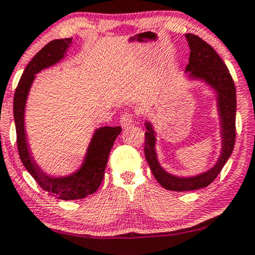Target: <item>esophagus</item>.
<instances>
[{
    "label": "esophagus",
    "instance_id": "esophagus-1",
    "mask_svg": "<svg viewBox=\"0 0 255 255\" xmlns=\"http://www.w3.org/2000/svg\"><path fill=\"white\" fill-rule=\"evenodd\" d=\"M120 124H121L122 127H129V126L133 124V114L130 113H124L120 118Z\"/></svg>",
    "mask_w": 255,
    "mask_h": 255
}]
</instances>
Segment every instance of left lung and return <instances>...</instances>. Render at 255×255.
<instances>
[{
  "instance_id": "left-lung-1",
  "label": "left lung",
  "mask_w": 255,
  "mask_h": 255,
  "mask_svg": "<svg viewBox=\"0 0 255 255\" xmlns=\"http://www.w3.org/2000/svg\"><path fill=\"white\" fill-rule=\"evenodd\" d=\"M189 42L190 57L186 72L196 79H203L217 94V107L221 118V135H222V152L219 161L207 172L195 177H176L162 170L159 165L155 153V133L152 125L146 122L145 133V157L148 162L153 176L162 188L171 191H191L207 188L215 180L221 170L231 157L235 145L236 129V90L232 75L225 61L216 53L211 46L203 39L195 34H185Z\"/></svg>"
}]
</instances>
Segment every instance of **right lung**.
Instances as JSON below:
<instances>
[{"instance_id":"1","label":"right lung","mask_w":255,"mask_h":255,"mask_svg":"<svg viewBox=\"0 0 255 255\" xmlns=\"http://www.w3.org/2000/svg\"><path fill=\"white\" fill-rule=\"evenodd\" d=\"M72 38L57 39L48 42L33 57L21 76L14 94V121L16 128L17 151L23 166L35 179L39 186L48 195L64 201L82 199L94 194L100 188L104 177L110 149L120 133L121 127H101L95 131L88 147L84 162L77 172L66 177H51L44 173L33 161L24 133V107L28 91L35 75L63 59L71 45Z\"/></svg>"}]
</instances>
